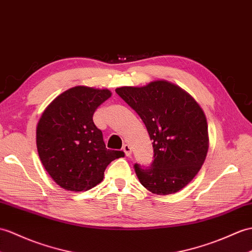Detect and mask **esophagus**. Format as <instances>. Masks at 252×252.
<instances>
[{"mask_svg": "<svg viewBox=\"0 0 252 252\" xmlns=\"http://www.w3.org/2000/svg\"><path fill=\"white\" fill-rule=\"evenodd\" d=\"M122 151H124L125 153V155L126 156V157H130L131 156V147L130 146H128L127 144H126V145H124V147H122Z\"/></svg>", "mask_w": 252, "mask_h": 252, "instance_id": "34e87169", "label": "esophagus"}]
</instances>
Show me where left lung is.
Segmentation results:
<instances>
[{
    "instance_id": "left-lung-1",
    "label": "left lung",
    "mask_w": 252,
    "mask_h": 252,
    "mask_svg": "<svg viewBox=\"0 0 252 252\" xmlns=\"http://www.w3.org/2000/svg\"><path fill=\"white\" fill-rule=\"evenodd\" d=\"M116 93L135 110L153 140L150 166L134 164L139 183L156 194L178 192L195 177L207 155L208 130L202 108L165 80L117 88Z\"/></svg>"
}]
</instances>
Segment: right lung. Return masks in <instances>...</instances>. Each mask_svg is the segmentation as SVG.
<instances>
[{
	"instance_id": "1",
	"label": "right lung",
	"mask_w": 252,
	"mask_h": 252,
	"mask_svg": "<svg viewBox=\"0 0 252 252\" xmlns=\"http://www.w3.org/2000/svg\"><path fill=\"white\" fill-rule=\"evenodd\" d=\"M107 89L77 86L63 92L46 108L36 128V145L45 169L62 188L87 191L104 178L107 165L124 157L105 146L93 114L110 97Z\"/></svg>"
}]
</instances>
